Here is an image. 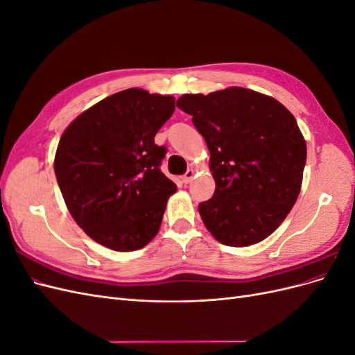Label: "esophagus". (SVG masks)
Masks as SVG:
<instances>
[{
  "mask_svg": "<svg viewBox=\"0 0 355 355\" xmlns=\"http://www.w3.org/2000/svg\"><path fill=\"white\" fill-rule=\"evenodd\" d=\"M194 175H196V171L192 170V168H188L187 173L184 175V178H182V180H184L185 184H189V182L192 180V178H194Z\"/></svg>",
  "mask_w": 355,
  "mask_h": 355,
  "instance_id": "34e87169",
  "label": "esophagus"
}]
</instances>
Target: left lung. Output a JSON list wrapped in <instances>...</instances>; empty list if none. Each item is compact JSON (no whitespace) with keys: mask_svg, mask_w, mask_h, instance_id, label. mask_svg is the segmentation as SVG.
I'll return each instance as SVG.
<instances>
[{"mask_svg":"<svg viewBox=\"0 0 355 355\" xmlns=\"http://www.w3.org/2000/svg\"><path fill=\"white\" fill-rule=\"evenodd\" d=\"M210 151L216 189L198 206L219 243L245 247L271 235L297 200L306 144L295 116L271 96L243 87L184 94L176 103Z\"/></svg>","mask_w":355,"mask_h":355,"instance_id":"8db88e82","label":"left lung"}]
</instances>
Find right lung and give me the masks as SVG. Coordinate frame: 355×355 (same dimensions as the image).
I'll return each mask as SVG.
<instances>
[{
  "mask_svg": "<svg viewBox=\"0 0 355 355\" xmlns=\"http://www.w3.org/2000/svg\"><path fill=\"white\" fill-rule=\"evenodd\" d=\"M175 111L173 96L127 89L80 114L63 132L55 173L84 232L108 249L133 252L151 241L176 185L159 164L154 137Z\"/></svg>",
  "mask_w": 355,
  "mask_h": 355,
  "instance_id": "right-lung-1",
  "label": "right lung"
}]
</instances>
